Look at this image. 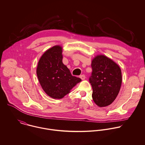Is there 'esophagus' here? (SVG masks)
Returning <instances> with one entry per match:
<instances>
[{"mask_svg": "<svg viewBox=\"0 0 145 145\" xmlns=\"http://www.w3.org/2000/svg\"><path fill=\"white\" fill-rule=\"evenodd\" d=\"M79 77L81 78V79H82V80H84V79H85V78H86V75H84V74H83V75H80V76H79Z\"/></svg>", "mask_w": 145, "mask_h": 145, "instance_id": "esophagus-1", "label": "esophagus"}]
</instances>
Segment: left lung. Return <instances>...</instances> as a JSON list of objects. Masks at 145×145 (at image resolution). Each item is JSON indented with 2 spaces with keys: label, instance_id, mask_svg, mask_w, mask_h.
I'll return each instance as SVG.
<instances>
[{
  "label": "left lung",
  "instance_id": "obj_1",
  "mask_svg": "<svg viewBox=\"0 0 145 145\" xmlns=\"http://www.w3.org/2000/svg\"><path fill=\"white\" fill-rule=\"evenodd\" d=\"M92 72L89 78L97 105L105 107L111 104L120 91L122 76L119 66L103 55L96 56L92 62Z\"/></svg>",
  "mask_w": 145,
  "mask_h": 145
}]
</instances>
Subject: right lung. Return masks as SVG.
<instances>
[{"label":"right lung","mask_w":145,"mask_h":145,"mask_svg":"<svg viewBox=\"0 0 145 145\" xmlns=\"http://www.w3.org/2000/svg\"><path fill=\"white\" fill-rule=\"evenodd\" d=\"M62 47L56 46L47 50L39 61L37 74L44 91L49 96L60 99L82 80L72 76L62 63Z\"/></svg>","instance_id":"add662e5"}]
</instances>
